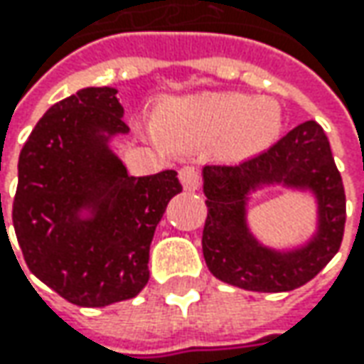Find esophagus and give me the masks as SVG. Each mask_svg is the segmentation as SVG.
I'll return each mask as SVG.
<instances>
[{"instance_id":"esophagus-1","label":"esophagus","mask_w":364,"mask_h":364,"mask_svg":"<svg viewBox=\"0 0 364 364\" xmlns=\"http://www.w3.org/2000/svg\"><path fill=\"white\" fill-rule=\"evenodd\" d=\"M180 182H182V186L186 190H196L200 186V172L194 168V166H184V168H180Z\"/></svg>"}]
</instances>
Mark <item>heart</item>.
Listing matches in <instances>:
<instances>
[{
    "label": "heart",
    "instance_id": "obj_1",
    "mask_svg": "<svg viewBox=\"0 0 364 364\" xmlns=\"http://www.w3.org/2000/svg\"><path fill=\"white\" fill-rule=\"evenodd\" d=\"M282 125L273 101L241 92H203L170 99L158 109L154 129L170 146L204 144L223 137L232 156H247L265 147Z\"/></svg>",
    "mask_w": 364,
    "mask_h": 364
}]
</instances>
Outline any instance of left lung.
Segmentation results:
<instances>
[{"label": "left lung", "mask_w": 364, "mask_h": 364, "mask_svg": "<svg viewBox=\"0 0 364 364\" xmlns=\"http://www.w3.org/2000/svg\"><path fill=\"white\" fill-rule=\"evenodd\" d=\"M204 261L210 273L249 291H289L308 284L341 249L346 196L328 137L304 121L277 144L241 164L204 166ZM261 183L310 189L318 200V231L294 252L263 247L246 227V194Z\"/></svg>", "instance_id": "1"}]
</instances>
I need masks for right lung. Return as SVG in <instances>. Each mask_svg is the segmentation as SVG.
I'll list each match as a JSON object with an SVG mask.
<instances>
[{"label": "right lung", "instance_id": "right-lung-1", "mask_svg": "<svg viewBox=\"0 0 364 364\" xmlns=\"http://www.w3.org/2000/svg\"><path fill=\"white\" fill-rule=\"evenodd\" d=\"M115 95L89 87L50 107L21 147L11 210L28 269L89 308L146 287L156 227L182 192L174 170L129 176L109 149L111 135L129 132ZM80 210L92 217L82 219Z\"/></svg>", "mask_w": 364, "mask_h": 364}]
</instances>
